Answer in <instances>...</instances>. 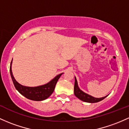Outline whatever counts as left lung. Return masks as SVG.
<instances>
[{
  "label": "left lung",
  "mask_w": 129,
  "mask_h": 129,
  "mask_svg": "<svg viewBox=\"0 0 129 129\" xmlns=\"http://www.w3.org/2000/svg\"><path fill=\"white\" fill-rule=\"evenodd\" d=\"M74 94L75 95L76 97H77V98H78L80 100L87 103L99 102L104 100L105 97H107V95H106L105 97H101V98H95V97H92V96L84 92H83V90H81L80 87H79L76 77H75Z\"/></svg>",
  "instance_id": "left-lung-1"
}]
</instances>
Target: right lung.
<instances>
[{"label":"right lung","instance_id":"1","mask_svg":"<svg viewBox=\"0 0 129 129\" xmlns=\"http://www.w3.org/2000/svg\"><path fill=\"white\" fill-rule=\"evenodd\" d=\"M12 60L10 63V75L14 86H15L16 90L21 95L24 96L25 98L30 99L31 100L42 101V100L48 98L49 96L53 94L58 80L62 75V74H63V73H62L57 75V76L54 78L53 80H51L46 84H43V85L36 86V87H28V86L21 85L18 82H17V81L15 80L13 75L12 70Z\"/></svg>","mask_w":129,"mask_h":129}]
</instances>
